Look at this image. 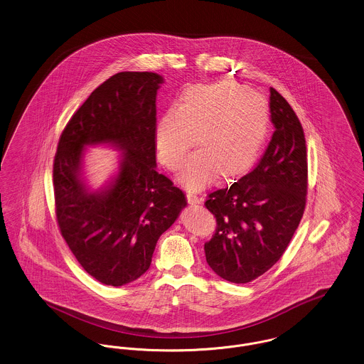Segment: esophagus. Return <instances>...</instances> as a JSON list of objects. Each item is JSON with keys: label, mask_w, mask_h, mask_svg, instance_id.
Instances as JSON below:
<instances>
[{"label": "esophagus", "mask_w": 364, "mask_h": 364, "mask_svg": "<svg viewBox=\"0 0 364 364\" xmlns=\"http://www.w3.org/2000/svg\"><path fill=\"white\" fill-rule=\"evenodd\" d=\"M187 200H188L190 205H199L202 202V199L195 192H192V191L187 192Z\"/></svg>", "instance_id": "34e87169"}]
</instances>
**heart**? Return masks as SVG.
I'll use <instances>...</instances> for the list:
<instances>
[{"mask_svg": "<svg viewBox=\"0 0 364 364\" xmlns=\"http://www.w3.org/2000/svg\"><path fill=\"white\" fill-rule=\"evenodd\" d=\"M269 107L259 94L237 83L191 90L180 107L169 109L156 124L158 156L178 169L191 149L202 146L180 174L190 190L205 187L220 172L240 174L251 166L267 135Z\"/></svg>", "mask_w": 364, "mask_h": 364, "instance_id": "1", "label": "heart"}]
</instances>
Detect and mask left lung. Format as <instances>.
Masks as SVG:
<instances>
[{
    "mask_svg": "<svg viewBox=\"0 0 364 364\" xmlns=\"http://www.w3.org/2000/svg\"><path fill=\"white\" fill-rule=\"evenodd\" d=\"M276 128L258 165L232 186L208 195L217 228L205 244L208 266L235 284L266 273L285 252L303 217L307 147L303 127L287 100L270 87Z\"/></svg>",
    "mask_w": 364,
    "mask_h": 364,
    "instance_id": "8db88e82",
    "label": "left lung"
}]
</instances>
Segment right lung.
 <instances>
[{"mask_svg": "<svg viewBox=\"0 0 364 364\" xmlns=\"http://www.w3.org/2000/svg\"><path fill=\"white\" fill-rule=\"evenodd\" d=\"M154 72L109 77L72 116L53 164L55 217L72 254L91 277L122 287L144 274L159 236L187 206L184 192L156 171ZM109 144L122 154L119 173L91 191L82 177L86 145Z\"/></svg>", "mask_w": 364, "mask_h": 364, "instance_id": "add662e5", "label": "right lung"}]
</instances>
